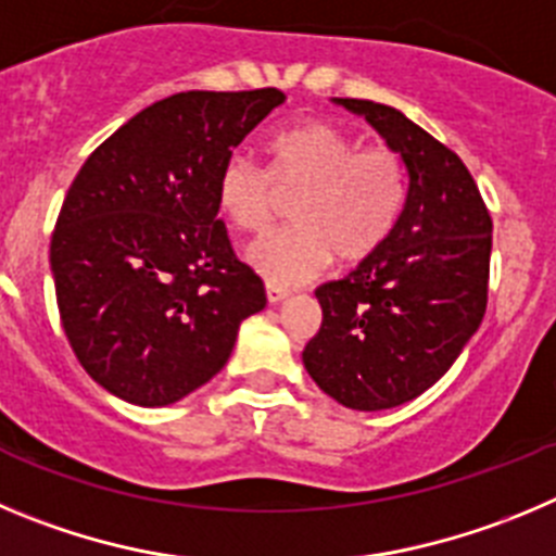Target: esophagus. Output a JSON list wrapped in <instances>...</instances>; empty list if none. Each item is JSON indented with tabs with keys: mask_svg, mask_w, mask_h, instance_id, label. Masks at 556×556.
<instances>
[{
	"mask_svg": "<svg viewBox=\"0 0 556 556\" xmlns=\"http://www.w3.org/2000/svg\"><path fill=\"white\" fill-rule=\"evenodd\" d=\"M266 296H268V302H271V304H279V302H285V299L290 296V288H282V285L268 282L266 285Z\"/></svg>",
	"mask_w": 556,
	"mask_h": 556,
	"instance_id": "1",
	"label": "esophagus"
}]
</instances>
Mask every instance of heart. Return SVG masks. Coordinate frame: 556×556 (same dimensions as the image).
Listing matches in <instances>:
<instances>
[{
	"label": "heart",
	"mask_w": 556,
	"mask_h": 556,
	"mask_svg": "<svg viewBox=\"0 0 556 556\" xmlns=\"http://www.w3.org/2000/svg\"><path fill=\"white\" fill-rule=\"evenodd\" d=\"M268 174L235 154L216 182L218 213L241 232L271 224L277 191L296 193L293 227L266 235L249 249L254 271L296 285L338 260L354 266L382 249L407 202V168L388 147H359L354 135L324 122H302L266 138Z\"/></svg>",
	"instance_id": "heart-1"
}]
</instances>
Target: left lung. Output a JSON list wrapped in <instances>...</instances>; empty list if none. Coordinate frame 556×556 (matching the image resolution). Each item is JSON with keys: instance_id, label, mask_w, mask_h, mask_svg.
I'll use <instances>...</instances> for the list:
<instances>
[{"instance_id": "1", "label": "left lung", "mask_w": 556, "mask_h": 556, "mask_svg": "<svg viewBox=\"0 0 556 556\" xmlns=\"http://www.w3.org/2000/svg\"><path fill=\"white\" fill-rule=\"evenodd\" d=\"M334 104L402 154L407 202L379 252L315 290L324 321L302 359L327 396L374 413L421 396L479 329L493 222L463 160L402 110L368 99Z\"/></svg>"}]
</instances>
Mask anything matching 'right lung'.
Returning <instances> with one entry per match:
<instances>
[{
    "mask_svg": "<svg viewBox=\"0 0 556 556\" xmlns=\"http://www.w3.org/2000/svg\"><path fill=\"white\" fill-rule=\"evenodd\" d=\"M285 102L277 88L188 91L149 104L85 160L49 247L60 321L88 377L166 407L216 377L263 279L235 257L216 182Z\"/></svg>",
    "mask_w": 556,
    "mask_h": 556,
    "instance_id": "1",
    "label": "right lung"
}]
</instances>
